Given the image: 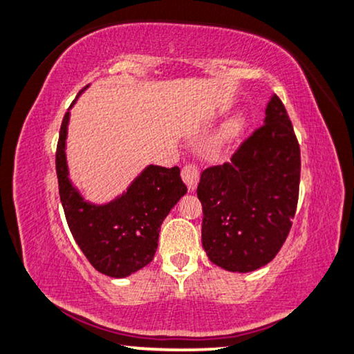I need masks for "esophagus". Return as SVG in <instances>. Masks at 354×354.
Masks as SVG:
<instances>
[{
  "label": "esophagus",
  "instance_id": "34e87169",
  "mask_svg": "<svg viewBox=\"0 0 354 354\" xmlns=\"http://www.w3.org/2000/svg\"><path fill=\"white\" fill-rule=\"evenodd\" d=\"M181 178L183 181L186 183L187 189L194 191L196 186H198L199 178H201V168L194 163H186L181 169Z\"/></svg>",
  "mask_w": 354,
  "mask_h": 354
}]
</instances>
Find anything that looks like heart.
<instances>
[{
    "label": "heart",
    "mask_w": 354,
    "mask_h": 354,
    "mask_svg": "<svg viewBox=\"0 0 354 354\" xmlns=\"http://www.w3.org/2000/svg\"><path fill=\"white\" fill-rule=\"evenodd\" d=\"M241 129H243V119L241 118L230 119L229 122L223 125L222 131L218 132V136L216 138V147H225L232 144V142L240 136Z\"/></svg>",
    "instance_id": "1"
}]
</instances>
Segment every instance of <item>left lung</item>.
<instances>
[{
	"instance_id": "left-lung-1",
	"label": "left lung",
	"mask_w": 354,
	"mask_h": 354,
	"mask_svg": "<svg viewBox=\"0 0 354 354\" xmlns=\"http://www.w3.org/2000/svg\"><path fill=\"white\" fill-rule=\"evenodd\" d=\"M299 183L297 137L283 101L272 95L265 124L241 142L230 162L201 174L203 247L210 261L234 272L268 265L292 227Z\"/></svg>"
}]
</instances>
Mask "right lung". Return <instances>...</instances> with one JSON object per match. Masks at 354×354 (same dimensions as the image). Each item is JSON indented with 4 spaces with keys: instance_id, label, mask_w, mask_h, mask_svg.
I'll return each instance as SVG.
<instances>
[{
    "instance_id": "right-lung-1",
    "label": "right lung",
    "mask_w": 354,
    "mask_h": 354,
    "mask_svg": "<svg viewBox=\"0 0 354 354\" xmlns=\"http://www.w3.org/2000/svg\"><path fill=\"white\" fill-rule=\"evenodd\" d=\"M68 119L70 113H65L58 136L55 168L70 232L95 270L111 277H125L153 259L160 225L173 205L186 194L187 187L178 167L151 165L113 203L88 204L68 180L65 160Z\"/></svg>"
}]
</instances>
